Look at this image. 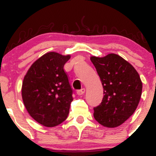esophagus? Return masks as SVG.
<instances>
[{"label": "esophagus", "instance_id": "1", "mask_svg": "<svg viewBox=\"0 0 156 156\" xmlns=\"http://www.w3.org/2000/svg\"><path fill=\"white\" fill-rule=\"evenodd\" d=\"M84 92H85V89L84 88H82L81 89H79V90L77 91V94L78 95H82V94H84Z\"/></svg>", "mask_w": 156, "mask_h": 156}]
</instances>
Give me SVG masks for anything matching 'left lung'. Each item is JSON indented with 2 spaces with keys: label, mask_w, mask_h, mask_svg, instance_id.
I'll return each mask as SVG.
<instances>
[{
  "label": "left lung",
  "mask_w": 156,
  "mask_h": 156,
  "mask_svg": "<svg viewBox=\"0 0 156 156\" xmlns=\"http://www.w3.org/2000/svg\"><path fill=\"white\" fill-rule=\"evenodd\" d=\"M103 87L101 103L94 108V117L107 128L125 122L136 109L140 101L142 83L135 68L121 56L110 53L90 58Z\"/></svg>",
  "instance_id": "8db88e82"
}]
</instances>
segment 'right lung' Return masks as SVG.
I'll use <instances>...</instances> for the list:
<instances>
[{
	"instance_id": "obj_1",
	"label": "right lung",
	"mask_w": 156,
	"mask_h": 156,
	"mask_svg": "<svg viewBox=\"0 0 156 156\" xmlns=\"http://www.w3.org/2000/svg\"><path fill=\"white\" fill-rule=\"evenodd\" d=\"M70 55L50 52L29 68L22 86L23 103L39 124L54 127L67 119L73 90L64 69Z\"/></svg>"
}]
</instances>
